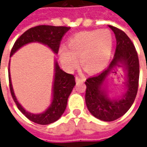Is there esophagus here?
<instances>
[{"label":"esophagus","instance_id":"34e87169","mask_svg":"<svg viewBox=\"0 0 147 147\" xmlns=\"http://www.w3.org/2000/svg\"><path fill=\"white\" fill-rule=\"evenodd\" d=\"M85 78H79L78 76H76V81L77 83H83L85 82Z\"/></svg>","mask_w":147,"mask_h":147}]
</instances>
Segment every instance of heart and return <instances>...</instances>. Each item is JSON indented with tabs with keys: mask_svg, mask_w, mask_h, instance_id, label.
<instances>
[{
	"mask_svg": "<svg viewBox=\"0 0 147 147\" xmlns=\"http://www.w3.org/2000/svg\"><path fill=\"white\" fill-rule=\"evenodd\" d=\"M113 46L114 38L109 30L79 32L69 38L68 47H60V61L67 70H72L78 65V57L86 71L98 72L108 64Z\"/></svg>",
	"mask_w": 147,
	"mask_h": 147,
	"instance_id": "heart-1",
	"label": "heart"
}]
</instances>
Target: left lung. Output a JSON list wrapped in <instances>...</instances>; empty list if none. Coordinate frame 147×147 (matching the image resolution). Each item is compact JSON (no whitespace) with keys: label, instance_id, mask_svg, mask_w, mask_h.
Returning <instances> with one entry per match:
<instances>
[{"label":"left lung","instance_id":"obj_1","mask_svg":"<svg viewBox=\"0 0 147 147\" xmlns=\"http://www.w3.org/2000/svg\"><path fill=\"white\" fill-rule=\"evenodd\" d=\"M108 26L116 37L114 59L107 69L85 82L88 109L93 116L103 121H115L130 109L137 95L140 76L139 59L132 41L120 29ZM121 67L125 74V92L118 98H112L107 91V78L111 73H116L115 70Z\"/></svg>","mask_w":147,"mask_h":147}]
</instances>
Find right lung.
<instances>
[{
	"instance_id": "add662e5",
	"label": "right lung",
	"mask_w": 147,
	"mask_h": 147,
	"mask_svg": "<svg viewBox=\"0 0 147 147\" xmlns=\"http://www.w3.org/2000/svg\"><path fill=\"white\" fill-rule=\"evenodd\" d=\"M69 30L70 27L54 26H49V25H40L29 29L28 30L23 33L15 42L10 52V57L21 47L32 42H39L49 47L55 54H58L60 42L65 34ZM8 76H9L10 93L18 109L30 121L41 125H47L52 123L61 117L66 108L68 98L76 85L75 77L73 75L68 74L62 70L58 64L57 60L55 59L53 94H52L51 104L45 111L40 114H33L26 111L17 100L13 88L12 82L10 78V62L8 68Z\"/></svg>"
}]
</instances>
